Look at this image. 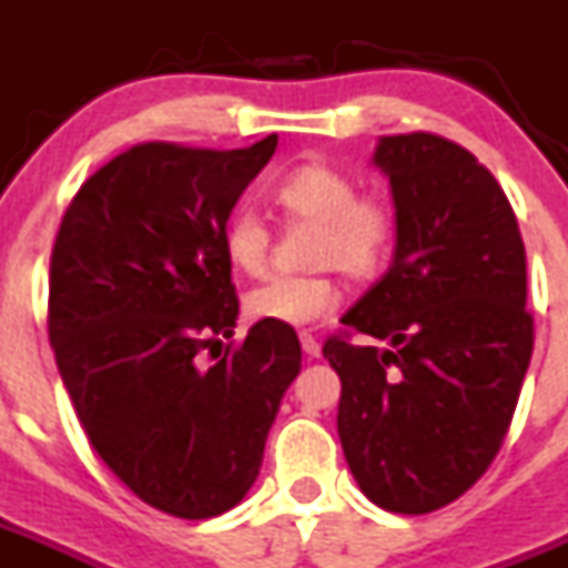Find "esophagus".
I'll return each instance as SVG.
<instances>
[{
    "mask_svg": "<svg viewBox=\"0 0 568 568\" xmlns=\"http://www.w3.org/2000/svg\"><path fill=\"white\" fill-rule=\"evenodd\" d=\"M300 346H303V352H306L308 357L321 355V343H317V337H314L312 332H300Z\"/></svg>",
    "mask_w": 568,
    "mask_h": 568,
    "instance_id": "obj_1",
    "label": "esophagus"
}]
</instances>
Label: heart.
Segmentation results:
<instances>
[{"label":"heart","mask_w":568,"mask_h":568,"mask_svg":"<svg viewBox=\"0 0 568 568\" xmlns=\"http://www.w3.org/2000/svg\"><path fill=\"white\" fill-rule=\"evenodd\" d=\"M274 202L294 222L317 227L308 262L312 274L271 276L251 288L245 312L251 321L271 326H306L335 312L341 283L335 268L366 283L381 274L393 254L398 213L384 193L357 190L346 170L326 161L294 166L276 181ZM222 251L233 271L245 276L265 274L271 260V233L256 213L240 211L222 231Z\"/></svg>","instance_id":"heart-1"}]
</instances>
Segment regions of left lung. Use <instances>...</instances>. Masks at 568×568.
I'll return each instance as SVG.
<instances>
[{
	"label": "left lung",
	"mask_w": 568,
	"mask_h": 568,
	"mask_svg": "<svg viewBox=\"0 0 568 568\" xmlns=\"http://www.w3.org/2000/svg\"><path fill=\"white\" fill-rule=\"evenodd\" d=\"M398 213L395 260L323 355L341 375L337 433L375 505L430 514L490 468L526 378L535 317L526 245L499 181L433 132L381 138ZM355 331L388 341L355 347Z\"/></svg>",
	"instance_id": "8db88e82"
}]
</instances>
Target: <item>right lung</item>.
<instances>
[{"mask_svg":"<svg viewBox=\"0 0 568 568\" xmlns=\"http://www.w3.org/2000/svg\"><path fill=\"white\" fill-rule=\"evenodd\" d=\"M274 150L276 135L135 144L83 181L51 251L49 341L80 427L135 497L181 519L245 497L300 373L292 326L222 346L240 314L222 231Z\"/></svg>","mask_w":568,"mask_h":568,"instance_id":"obj_1","label":"right lung"}]
</instances>
